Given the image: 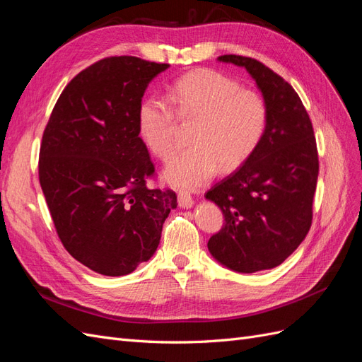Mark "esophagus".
<instances>
[{"label": "esophagus", "instance_id": "34e87169", "mask_svg": "<svg viewBox=\"0 0 362 362\" xmlns=\"http://www.w3.org/2000/svg\"><path fill=\"white\" fill-rule=\"evenodd\" d=\"M178 205L181 208H184V210H189V208H192L194 205L192 194L187 192H180L178 193Z\"/></svg>", "mask_w": 362, "mask_h": 362}]
</instances>
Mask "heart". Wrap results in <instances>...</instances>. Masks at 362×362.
Masks as SVG:
<instances>
[{
  "mask_svg": "<svg viewBox=\"0 0 362 362\" xmlns=\"http://www.w3.org/2000/svg\"><path fill=\"white\" fill-rule=\"evenodd\" d=\"M168 100L182 119H198L190 136L192 148L164 169L175 187H202L218 168L233 170L254 154L269 127V104L259 92L242 89L231 76L216 71H193L168 86ZM164 98L149 95L137 110L139 134L160 160L177 149V115Z\"/></svg>",
  "mask_w": 362,
  "mask_h": 362,
  "instance_id": "obj_1",
  "label": "heart"
}]
</instances>
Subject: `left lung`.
Wrapping results in <instances>:
<instances>
[{"label":"left lung","instance_id":"8db88e82","mask_svg":"<svg viewBox=\"0 0 362 362\" xmlns=\"http://www.w3.org/2000/svg\"><path fill=\"white\" fill-rule=\"evenodd\" d=\"M245 68L269 104V127L242 166L205 193L221 208L225 223L208 240L222 266L254 273L279 266L308 234L319 156L311 119L299 95L261 62L221 56Z\"/></svg>","mask_w":362,"mask_h":362}]
</instances>
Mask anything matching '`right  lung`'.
I'll return each mask as SVG.
<instances>
[{
	"instance_id": "right-lung-1",
	"label": "right lung",
	"mask_w": 362,
	"mask_h": 362,
	"mask_svg": "<svg viewBox=\"0 0 362 362\" xmlns=\"http://www.w3.org/2000/svg\"><path fill=\"white\" fill-rule=\"evenodd\" d=\"M168 68L133 56L93 63L64 87L43 131L39 181L59 238L105 276L154 255L178 205L175 192L146 185L156 169L137 127L148 84Z\"/></svg>"
}]
</instances>
